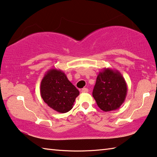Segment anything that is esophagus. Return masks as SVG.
Returning <instances> with one entry per match:
<instances>
[{
  "instance_id": "obj_1",
  "label": "esophagus",
  "mask_w": 157,
  "mask_h": 157,
  "mask_svg": "<svg viewBox=\"0 0 157 157\" xmlns=\"http://www.w3.org/2000/svg\"><path fill=\"white\" fill-rule=\"evenodd\" d=\"M88 91H89V89L87 88H83L81 90V92H82V93H87Z\"/></svg>"
}]
</instances>
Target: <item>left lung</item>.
Returning <instances> with one entry per match:
<instances>
[{
	"instance_id": "8db88e82",
	"label": "left lung",
	"mask_w": 157,
	"mask_h": 157,
	"mask_svg": "<svg viewBox=\"0 0 157 157\" xmlns=\"http://www.w3.org/2000/svg\"><path fill=\"white\" fill-rule=\"evenodd\" d=\"M92 94L102 110H115L125 101L127 85L118 71L105 68L97 76Z\"/></svg>"
}]
</instances>
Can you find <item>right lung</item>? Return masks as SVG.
<instances>
[{
    "instance_id": "add662e5",
    "label": "right lung",
    "mask_w": 157,
    "mask_h": 157,
    "mask_svg": "<svg viewBox=\"0 0 157 157\" xmlns=\"http://www.w3.org/2000/svg\"><path fill=\"white\" fill-rule=\"evenodd\" d=\"M79 91L61 70L52 68L44 75L40 84V95L49 108L65 113L73 108Z\"/></svg>"
}]
</instances>
